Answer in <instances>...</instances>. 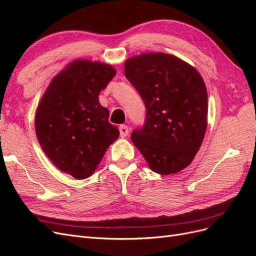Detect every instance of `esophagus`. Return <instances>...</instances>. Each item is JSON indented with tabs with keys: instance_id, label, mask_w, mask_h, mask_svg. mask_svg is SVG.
Instances as JSON below:
<instances>
[{
	"instance_id": "obj_1",
	"label": "esophagus",
	"mask_w": 256,
	"mask_h": 256,
	"mask_svg": "<svg viewBox=\"0 0 256 256\" xmlns=\"http://www.w3.org/2000/svg\"><path fill=\"white\" fill-rule=\"evenodd\" d=\"M120 132L122 138H126L129 134V129L126 125H120Z\"/></svg>"
}]
</instances>
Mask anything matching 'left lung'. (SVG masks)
Instances as JSON below:
<instances>
[{"instance_id":"1","label":"left lung","mask_w":256,"mask_h":256,"mask_svg":"<svg viewBox=\"0 0 256 256\" xmlns=\"http://www.w3.org/2000/svg\"><path fill=\"white\" fill-rule=\"evenodd\" d=\"M125 76L146 106L142 129L131 141L154 173L180 172L194 159L207 128V90L202 76L172 54L143 53L126 60Z\"/></svg>"}]
</instances>
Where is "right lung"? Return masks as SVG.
I'll use <instances>...</instances> for the list:
<instances>
[{
	"label": "right lung",
	"instance_id": "add662e5",
	"mask_svg": "<svg viewBox=\"0 0 256 256\" xmlns=\"http://www.w3.org/2000/svg\"><path fill=\"white\" fill-rule=\"evenodd\" d=\"M115 74L109 64L74 60L51 80L38 104V142L52 164L76 180L94 173L120 136L98 99Z\"/></svg>",
	"mask_w": 256,
	"mask_h": 256
}]
</instances>
